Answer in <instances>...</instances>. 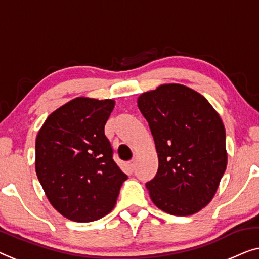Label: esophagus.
I'll return each instance as SVG.
<instances>
[{
  "label": "esophagus",
  "mask_w": 259,
  "mask_h": 259,
  "mask_svg": "<svg viewBox=\"0 0 259 259\" xmlns=\"http://www.w3.org/2000/svg\"><path fill=\"white\" fill-rule=\"evenodd\" d=\"M127 167L130 168V170H134V168H136V162H134V160L127 162Z\"/></svg>",
  "instance_id": "esophagus-1"
}]
</instances>
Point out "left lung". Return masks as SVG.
<instances>
[{
    "instance_id": "left-lung-1",
    "label": "left lung",
    "mask_w": 259,
    "mask_h": 259,
    "mask_svg": "<svg viewBox=\"0 0 259 259\" xmlns=\"http://www.w3.org/2000/svg\"><path fill=\"white\" fill-rule=\"evenodd\" d=\"M159 157L146 183L157 208L175 216L200 211L212 200L226 171L222 119L200 93L181 84L160 85L138 98Z\"/></svg>"
}]
</instances>
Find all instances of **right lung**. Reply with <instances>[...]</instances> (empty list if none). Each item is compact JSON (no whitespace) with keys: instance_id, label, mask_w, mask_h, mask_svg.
I'll list each match as a JSON object with an SVG mask.
<instances>
[{"instance_id":"right-lung-1","label":"right lung","mask_w":259,"mask_h":259,"mask_svg":"<svg viewBox=\"0 0 259 259\" xmlns=\"http://www.w3.org/2000/svg\"><path fill=\"white\" fill-rule=\"evenodd\" d=\"M114 104L78 97L52 112L37 134V178L52 207L74 222L110 212L127 179L104 132Z\"/></svg>"}]
</instances>
